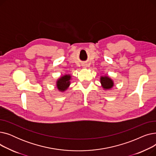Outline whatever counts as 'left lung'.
I'll list each match as a JSON object with an SVG mask.
<instances>
[{"instance_id": "obj_1", "label": "left lung", "mask_w": 156, "mask_h": 156, "mask_svg": "<svg viewBox=\"0 0 156 156\" xmlns=\"http://www.w3.org/2000/svg\"><path fill=\"white\" fill-rule=\"evenodd\" d=\"M101 83L104 89H110L113 87V81L108 76H102L101 78Z\"/></svg>"}]
</instances>
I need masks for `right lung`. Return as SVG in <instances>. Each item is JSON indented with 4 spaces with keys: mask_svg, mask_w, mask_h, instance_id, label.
Wrapping results in <instances>:
<instances>
[{
    "mask_svg": "<svg viewBox=\"0 0 156 156\" xmlns=\"http://www.w3.org/2000/svg\"><path fill=\"white\" fill-rule=\"evenodd\" d=\"M70 79L71 76L68 75H64L61 77L57 81V87L59 90L61 92H64L66 90L70 85Z\"/></svg>",
    "mask_w": 156,
    "mask_h": 156,
    "instance_id": "1",
    "label": "right lung"
}]
</instances>
